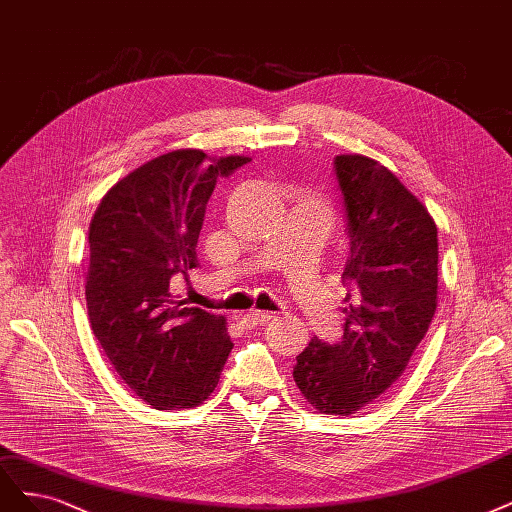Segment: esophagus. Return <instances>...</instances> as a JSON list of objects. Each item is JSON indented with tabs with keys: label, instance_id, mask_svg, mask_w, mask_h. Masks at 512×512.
Wrapping results in <instances>:
<instances>
[{
	"label": "esophagus",
	"instance_id": "34e87169",
	"mask_svg": "<svg viewBox=\"0 0 512 512\" xmlns=\"http://www.w3.org/2000/svg\"><path fill=\"white\" fill-rule=\"evenodd\" d=\"M271 313L269 311H256V309H252V311H248V313H243V315H239V322H241V326H245V328H256V326H262V324H267V322H271Z\"/></svg>",
	"mask_w": 512,
	"mask_h": 512
}]
</instances>
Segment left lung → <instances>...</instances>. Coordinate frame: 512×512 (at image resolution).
<instances>
[{
  "label": "left lung",
  "mask_w": 512,
  "mask_h": 512,
  "mask_svg": "<svg viewBox=\"0 0 512 512\" xmlns=\"http://www.w3.org/2000/svg\"><path fill=\"white\" fill-rule=\"evenodd\" d=\"M347 214L343 339L315 337L294 381L324 415H354L404 373L438 305V228L428 207L375 158H334Z\"/></svg>",
  "instance_id": "obj_1"
}]
</instances>
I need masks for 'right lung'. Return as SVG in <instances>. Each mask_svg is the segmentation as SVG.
<instances>
[{
  "mask_svg": "<svg viewBox=\"0 0 512 512\" xmlns=\"http://www.w3.org/2000/svg\"><path fill=\"white\" fill-rule=\"evenodd\" d=\"M248 161L197 148L156 156L105 192L88 226L91 328L120 379L158 411L203 404L233 349L224 315L175 301L169 281L197 267L218 178Z\"/></svg>",
  "mask_w": 512,
  "mask_h": 512,
  "instance_id": "obj_1",
  "label": "right lung"
}]
</instances>
